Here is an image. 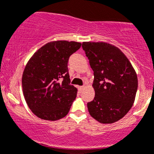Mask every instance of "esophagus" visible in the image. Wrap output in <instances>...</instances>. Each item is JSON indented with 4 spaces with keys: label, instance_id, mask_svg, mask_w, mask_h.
<instances>
[{
    "label": "esophagus",
    "instance_id": "obj_1",
    "mask_svg": "<svg viewBox=\"0 0 154 154\" xmlns=\"http://www.w3.org/2000/svg\"><path fill=\"white\" fill-rule=\"evenodd\" d=\"M84 90V86H81V87H79V91H83Z\"/></svg>",
    "mask_w": 154,
    "mask_h": 154
}]
</instances>
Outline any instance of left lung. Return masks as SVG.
I'll return each instance as SVG.
<instances>
[{
  "label": "left lung",
  "instance_id": "1",
  "mask_svg": "<svg viewBox=\"0 0 154 154\" xmlns=\"http://www.w3.org/2000/svg\"><path fill=\"white\" fill-rule=\"evenodd\" d=\"M94 71L95 97L87 103L91 117L100 124H113L128 113L134 103L138 79L121 50L106 42H83Z\"/></svg>",
  "mask_w": 154,
  "mask_h": 154
}]
</instances>
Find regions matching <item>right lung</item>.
Segmentation results:
<instances>
[{"label": "right lung", "mask_w": 154, "mask_h": 154, "mask_svg": "<svg viewBox=\"0 0 154 154\" xmlns=\"http://www.w3.org/2000/svg\"><path fill=\"white\" fill-rule=\"evenodd\" d=\"M80 46L81 43L76 41H51L27 61L22 75L23 94L37 117L55 121L68 113L77 89L70 84L67 62Z\"/></svg>", "instance_id": "obj_1"}]
</instances>
